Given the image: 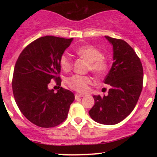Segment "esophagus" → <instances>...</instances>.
<instances>
[{
  "mask_svg": "<svg viewBox=\"0 0 157 157\" xmlns=\"http://www.w3.org/2000/svg\"><path fill=\"white\" fill-rule=\"evenodd\" d=\"M83 94H78V93H77V94H75V99H80V98L83 97Z\"/></svg>",
  "mask_w": 157,
  "mask_h": 157,
  "instance_id": "obj_1",
  "label": "esophagus"
}]
</instances>
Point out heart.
<instances>
[{
    "label": "heart",
    "mask_w": 157,
    "mask_h": 157,
    "mask_svg": "<svg viewBox=\"0 0 157 157\" xmlns=\"http://www.w3.org/2000/svg\"><path fill=\"white\" fill-rule=\"evenodd\" d=\"M74 51L80 58L87 61L88 71L99 77L106 74L109 67V61L103 58V54L100 50L92 45H83ZM59 63L64 71H69L72 68V60L67 53L61 55ZM67 83L72 90L79 93H85L88 90V85L92 83V78L90 76L74 74L67 79Z\"/></svg>",
    "instance_id": "b5f03b06"
}]
</instances>
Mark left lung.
Masks as SVG:
<instances>
[{
  "instance_id": "obj_1",
  "label": "left lung",
  "mask_w": 157,
  "mask_h": 157,
  "mask_svg": "<svg viewBox=\"0 0 157 157\" xmlns=\"http://www.w3.org/2000/svg\"><path fill=\"white\" fill-rule=\"evenodd\" d=\"M113 46L112 67L104 80L110 89L103 97L93 96L95 105L89 114L95 121L115 124L130 115L143 88L144 71L139 57L122 39L105 36Z\"/></svg>"
}]
</instances>
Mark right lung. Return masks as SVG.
<instances>
[{
    "label": "right lung",
    "mask_w": 157,
    "mask_h": 157,
    "mask_svg": "<svg viewBox=\"0 0 157 157\" xmlns=\"http://www.w3.org/2000/svg\"><path fill=\"white\" fill-rule=\"evenodd\" d=\"M73 39L46 36L32 42L16 62L12 88L17 106L33 124L41 128L59 125L67 118L74 94L59 86L57 93L49 90L55 80L61 86L60 57Z\"/></svg>",
    "instance_id": "1"
}]
</instances>
